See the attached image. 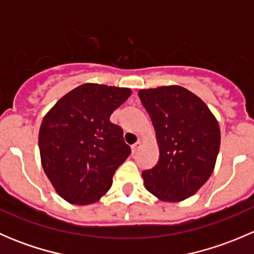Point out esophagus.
Listing matches in <instances>:
<instances>
[{"label": "esophagus", "mask_w": 254, "mask_h": 254, "mask_svg": "<svg viewBox=\"0 0 254 254\" xmlns=\"http://www.w3.org/2000/svg\"><path fill=\"white\" fill-rule=\"evenodd\" d=\"M140 146H141V142H140V141L135 142L134 145L131 146V151H132V153H135V152H136V151L139 150V148H140Z\"/></svg>", "instance_id": "1"}]
</instances>
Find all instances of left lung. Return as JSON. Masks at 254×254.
I'll return each mask as SVG.
<instances>
[{
  "label": "left lung",
  "mask_w": 254,
  "mask_h": 254,
  "mask_svg": "<svg viewBox=\"0 0 254 254\" xmlns=\"http://www.w3.org/2000/svg\"><path fill=\"white\" fill-rule=\"evenodd\" d=\"M156 131L160 157L142 172L145 188L162 201L196 193L214 171L220 148L217 120L199 97L179 86L140 89Z\"/></svg>",
  "instance_id": "left-lung-1"
}]
</instances>
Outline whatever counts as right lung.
Masks as SVG:
<instances>
[{"mask_svg": "<svg viewBox=\"0 0 254 254\" xmlns=\"http://www.w3.org/2000/svg\"><path fill=\"white\" fill-rule=\"evenodd\" d=\"M131 91L84 83L63 97L44 117L39 150L45 175L61 198L87 205L98 201L129 157L123 130L109 120Z\"/></svg>", "mask_w": 254, "mask_h": 254, "instance_id": "obj_1", "label": "right lung"}]
</instances>
